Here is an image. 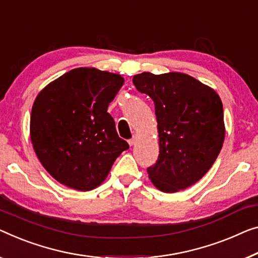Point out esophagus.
<instances>
[{"mask_svg": "<svg viewBox=\"0 0 258 258\" xmlns=\"http://www.w3.org/2000/svg\"><path fill=\"white\" fill-rule=\"evenodd\" d=\"M136 142H137V139L133 137L132 139L128 140V145H130V146H133V145H136Z\"/></svg>", "mask_w": 258, "mask_h": 258, "instance_id": "obj_1", "label": "esophagus"}]
</instances>
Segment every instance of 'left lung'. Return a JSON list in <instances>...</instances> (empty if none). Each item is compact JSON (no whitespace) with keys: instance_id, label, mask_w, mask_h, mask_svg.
Returning a JSON list of instances; mask_svg holds the SVG:
<instances>
[{"instance_id":"1","label":"left lung","mask_w":258,"mask_h":258,"mask_svg":"<svg viewBox=\"0 0 258 258\" xmlns=\"http://www.w3.org/2000/svg\"><path fill=\"white\" fill-rule=\"evenodd\" d=\"M138 91L155 104L160 154L147 169L157 189L172 194L194 185L220 153L225 140L224 107L212 88L183 73L133 76Z\"/></svg>"}]
</instances>
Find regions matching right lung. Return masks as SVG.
Here are the masks:
<instances>
[{"instance_id": "obj_1", "label": "right lung", "mask_w": 258, "mask_h": 258, "mask_svg": "<svg viewBox=\"0 0 258 258\" xmlns=\"http://www.w3.org/2000/svg\"><path fill=\"white\" fill-rule=\"evenodd\" d=\"M122 84L121 75L81 67L38 94L31 111V142L40 163L59 183L79 191L95 189L128 149L107 112Z\"/></svg>"}]
</instances>
